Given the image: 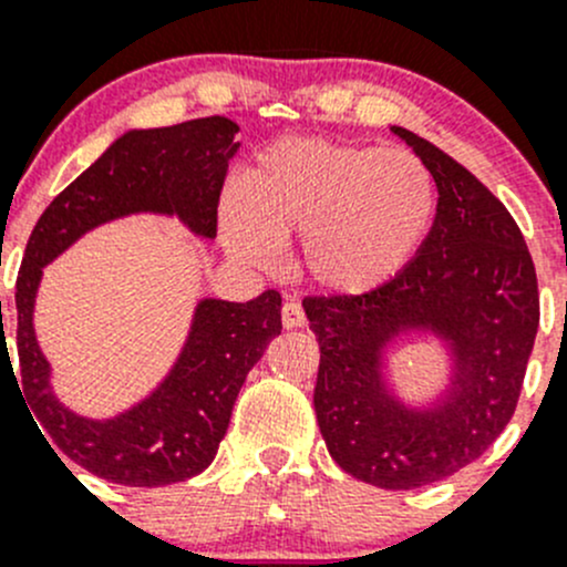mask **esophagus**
<instances>
[{
    "label": "esophagus",
    "mask_w": 567,
    "mask_h": 567,
    "mask_svg": "<svg viewBox=\"0 0 567 567\" xmlns=\"http://www.w3.org/2000/svg\"><path fill=\"white\" fill-rule=\"evenodd\" d=\"M307 318L305 310H301L299 301H285L282 305V327L285 329H296V327H305Z\"/></svg>",
    "instance_id": "obj_1"
}]
</instances>
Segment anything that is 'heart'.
<instances>
[{"mask_svg":"<svg viewBox=\"0 0 567 567\" xmlns=\"http://www.w3.org/2000/svg\"><path fill=\"white\" fill-rule=\"evenodd\" d=\"M437 213L430 166L406 150L285 137L257 155L224 205L227 246L268 266L301 235L299 266L316 288L357 296L399 277Z\"/></svg>","mask_w":567,"mask_h":567,"instance_id":"heart-1","label":"heart"}]
</instances>
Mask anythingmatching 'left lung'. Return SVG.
<instances>
[{
  "mask_svg": "<svg viewBox=\"0 0 567 567\" xmlns=\"http://www.w3.org/2000/svg\"><path fill=\"white\" fill-rule=\"evenodd\" d=\"M430 166L437 216L410 266L357 296H305L321 349L312 393L334 463L384 491L432 485L480 460L518 406L540 296L507 207L454 157L393 126ZM415 328L453 343L458 371L435 411H410L383 388L381 349Z\"/></svg>",
  "mask_w": 567,
  "mask_h": 567,
  "instance_id": "left-lung-1",
  "label": "left lung"
}]
</instances>
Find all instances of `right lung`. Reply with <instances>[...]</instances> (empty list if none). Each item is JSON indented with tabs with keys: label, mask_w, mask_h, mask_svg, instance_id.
Here are the masks:
<instances>
[{
	"label": "right lung",
	"mask_w": 567,
	"mask_h": 567,
	"mask_svg": "<svg viewBox=\"0 0 567 567\" xmlns=\"http://www.w3.org/2000/svg\"><path fill=\"white\" fill-rule=\"evenodd\" d=\"M235 132L238 124L224 115L126 132L63 194L54 196L27 240L16 279L21 390L41 423V437L47 432L54 449L71 463L115 485H174L202 474L213 463L246 373L271 338L282 332V296L266 290L246 305L199 301L188 343L166 382L132 410L110 421H91L54 399L49 362L38 349L32 307L43 266L87 229L130 213L179 216L196 235L216 238L218 199L229 157L240 146L235 144ZM2 354L10 362L4 334Z\"/></svg>",
	"instance_id": "1"
}]
</instances>
